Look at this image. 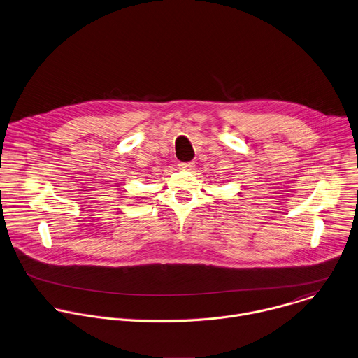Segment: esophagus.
I'll list each match as a JSON object with an SVG mask.
<instances>
[{
	"label": "esophagus",
	"instance_id": "1",
	"mask_svg": "<svg viewBox=\"0 0 358 358\" xmlns=\"http://www.w3.org/2000/svg\"><path fill=\"white\" fill-rule=\"evenodd\" d=\"M195 164L192 162H181V163H178V169H181V170H192Z\"/></svg>",
	"mask_w": 358,
	"mask_h": 358
}]
</instances>
